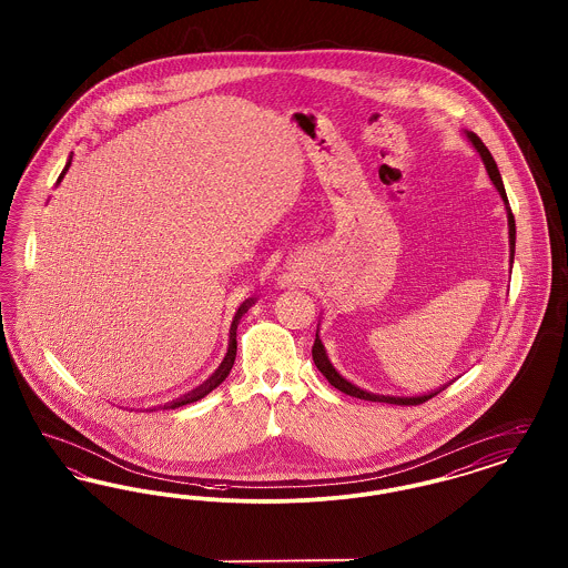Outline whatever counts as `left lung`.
I'll return each instance as SVG.
<instances>
[{
    "label": "left lung",
    "mask_w": 568,
    "mask_h": 568,
    "mask_svg": "<svg viewBox=\"0 0 568 568\" xmlns=\"http://www.w3.org/2000/svg\"><path fill=\"white\" fill-rule=\"evenodd\" d=\"M466 138H468V142L475 146V151L481 155L484 165H486L487 174H489V181L494 183V187L498 190L500 197H503V202H505L507 225H509V264L514 266L515 219L514 213H511V209H509V200H507V191H505V185H503L500 172H498V168H496V162H494L491 153L487 151L486 144H484L477 135L473 134V132H466ZM313 362H315V366L320 368V373L327 378V383H329V385H334V387H336V389H341L343 394H347V396H355V398H359V400L387 403V405H422V403L430 400L433 396L440 394V392L447 387V385H443V387H438V389H434V392H428V394H417V396H389V394H387V396H383V394L366 392V389H362V387L353 385L352 381H347V378L343 377V375L332 366V362H329V357H327V353H325L324 343H322V338H320V327H317V336H315V345H313Z\"/></svg>",
    "instance_id": "8db88e82"
}]
</instances>
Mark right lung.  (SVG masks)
<instances>
[{
	"instance_id": "right-lung-1",
	"label": "right lung",
	"mask_w": 568,
	"mask_h": 568,
	"mask_svg": "<svg viewBox=\"0 0 568 568\" xmlns=\"http://www.w3.org/2000/svg\"><path fill=\"white\" fill-rule=\"evenodd\" d=\"M70 163H72V155L68 158V162H65V168L61 170V174H59V179H57V185L63 181V176H65V172L70 170ZM255 304V300L253 297H248V300H244L243 304L239 306V311H236V315H234V320H232V325H230V343H227V353H225V357H223V362L219 364V368H216L215 373L211 375V377L206 378L202 385H197L195 389H191L190 394H185V396H181V398H176V400H172V403H165L163 406H158V408H179V406L191 405V403H197V400H202L206 394H211L215 387H219L225 377L230 375V371H232V366H234V359H236V329H239V324H241V320H243L244 313L251 308ZM151 410H155V408H151Z\"/></svg>"
}]
</instances>
